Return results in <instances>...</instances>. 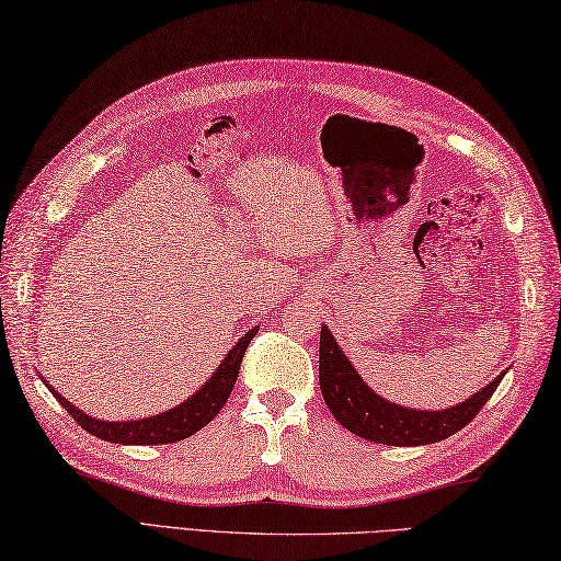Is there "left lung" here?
I'll use <instances>...</instances> for the list:
<instances>
[{
  "label": "left lung",
  "mask_w": 561,
  "mask_h": 561,
  "mask_svg": "<svg viewBox=\"0 0 561 561\" xmlns=\"http://www.w3.org/2000/svg\"><path fill=\"white\" fill-rule=\"evenodd\" d=\"M505 373L507 370H503L493 382H488L483 390H478L468 400L446 407V410H414V407H402L385 400L368 382H363L360 373L353 368V363L329 331V325H321L319 382L323 400L341 426L360 436V439L375 444L426 446L449 439L451 434L463 430L481 412V407L491 400Z\"/></svg>",
  "instance_id": "1"
}]
</instances>
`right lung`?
<instances>
[{"label":"right lung","instance_id":"add662e5","mask_svg":"<svg viewBox=\"0 0 561 561\" xmlns=\"http://www.w3.org/2000/svg\"><path fill=\"white\" fill-rule=\"evenodd\" d=\"M257 331L260 325H254V329H250L248 333H242V339L228 351L226 358H222V363L218 365V370L213 373L210 378L188 397V400L171 407L167 412L145 416V420H127V422L98 420V416H90L83 410H78L73 402H68L66 397L60 394L56 387H50L46 380L44 385L54 392L60 407H64V410L73 416L85 432L98 436V439L112 442V444H137V446L181 442L186 439V436L203 430L208 422H213V416H216L222 410V404L228 402L232 387H236V380H238L242 355H245L248 345Z\"/></svg>","mask_w":561,"mask_h":561}]
</instances>
